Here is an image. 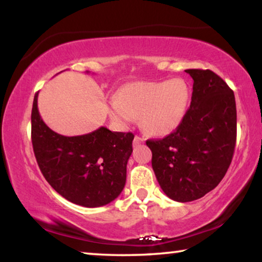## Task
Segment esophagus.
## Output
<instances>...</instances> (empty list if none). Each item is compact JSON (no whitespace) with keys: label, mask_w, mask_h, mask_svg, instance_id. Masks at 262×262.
<instances>
[{"label":"esophagus","mask_w":262,"mask_h":262,"mask_svg":"<svg viewBox=\"0 0 262 262\" xmlns=\"http://www.w3.org/2000/svg\"><path fill=\"white\" fill-rule=\"evenodd\" d=\"M143 142H144V138L141 137V136H138V135L135 136L134 145H138V144H141V143H143Z\"/></svg>","instance_id":"obj_1"}]
</instances>
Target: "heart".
Listing matches in <instances>:
<instances>
[{
    "instance_id": "obj_1",
    "label": "heart",
    "mask_w": 262,
    "mask_h": 262,
    "mask_svg": "<svg viewBox=\"0 0 262 262\" xmlns=\"http://www.w3.org/2000/svg\"><path fill=\"white\" fill-rule=\"evenodd\" d=\"M188 99V85L181 78L134 82L124 85L116 99L111 100L110 114L120 125L141 117L145 131L162 136L175 130L181 123Z\"/></svg>"
}]
</instances>
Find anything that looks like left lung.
<instances>
[{"mask_svg":"<svg viewBox=\"0 0 262 262\" xmlns=\"http://www.w3.org/2000/svg\"><path fill=\"white\" fill-rule=\"evenodd\" d=\"M185 71L193 78L191 106L174 132L146 141L161 188L180 203L202 198L220 184L236 144L234 92L209 69Z\"/></svg>","mask_w":262,"mask_h":262,"instance_id":"1","label":"left lung"}]
</instances>
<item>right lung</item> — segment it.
<instances>
[{
    "label": "right lung",
    "mask_w": 262,
    "mask_h": 262,
    "mask_svg": "<svg viewBox=\"0 0 262 262\" xmlns=\"http://www.w3.org/2000/svg\"><path fill=\"white\" fill-rule=\"evenodd\" d=\"M32 145L46 181L69 202L84 207L110 204L126 182V164L134 134L100 127L91 134L67 137L52 131L32 107Z\"/></svg>",
    "instance_id": "1"
}]
</instances>
